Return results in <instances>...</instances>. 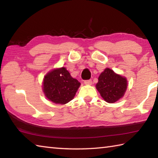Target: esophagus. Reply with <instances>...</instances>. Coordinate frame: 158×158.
<instances>
[{"instance_id":"esophagus-1","label":"esophagus","mask_w":158,"mask_h":158,"mask_svg":"<svg viewBox=\"0 0 158 158\" xmlns=\"http://www.w3.org/2000/svg\"><path fill=\"white\" fill-rule=\"evenodd\" d=\"M84 84L86 85H90L92 84V80L89 79V80H85L84 81Z\"/></svg>"}]
</instances>
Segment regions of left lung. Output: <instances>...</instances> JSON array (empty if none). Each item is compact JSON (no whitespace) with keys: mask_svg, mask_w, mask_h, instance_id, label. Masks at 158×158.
<instances>
[{"mask_svg":"<svg viewBox=\"0 0 158 158\" xmlns=\"http://www.w3.org/2000/svg\"><path fill=\"white\" fill-rule=\"evenodd\" d=\"M96 88L104 100L109 103H114L124 95L127 89V80L106 68L98 78Z\"/></svg>","mask_w":158,"mask_h":158,"instance_id":"8db88e82","label":"left lung"}]
</instances>
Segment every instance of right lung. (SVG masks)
Segmentation results:
<instances>
[{
  "label": "right lung",
  "mask_w": 158,
  "mask_h": 158,
  "mask_svg": "<svg viewBox=\"0 0 158 158\" xmlns=\"http://www.w3.org/2000/svg\"><path fill=\"white\" fill-rule=\"evenodd\" d=\"M80 84L65 68H62L53 69L45 76L43 90L50 101L64 105L73 100Z\"/></svg>",
  "instance_id": "obj_1"
}]
</instances>
